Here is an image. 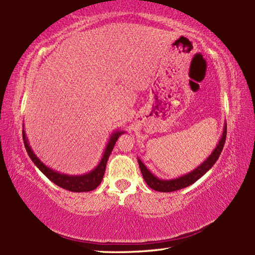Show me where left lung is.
Instances as JSON below:
<instances>
[{"mask_svg": "<svg viewBox=\"0 0 255 255\" xmlns=\"http://www.w3.org/2000/svg\"><path fill=\"white\" fill-rule=\"evenodd\" d=\"M226 136H227V125H225L223 136H221L217 147H216V149L213 151V153L208 156L207 160H205V162H203L202 164L197 166L196 169L193 170L192 172H189L187 174L183 175L181 177L174 178V180H160L159 177L154 176L152 173L145 167V165L141 161H140V159H138L140 171L142 173V176L144 178L145 183L148 184L149 187L154 189V191L163 192V193L178 191V189L192 185V184L196 182L198 178L202 177L206 172L209 171L211 169V166H213L216 163V161L218 160L226 142Z\"/></svg>", "mask_w": 255, "mask_h": 255, "instance_id": "obj_1", "label": "left lung"}]
</instances>
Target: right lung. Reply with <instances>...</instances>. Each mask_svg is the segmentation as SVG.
Masks as SVG:
<instances>
[{
	"label": "right lung",
	"mask_w": 255,
	"mask_h": 255,
	"mask_svg": "<svg viewBox=\"0 0 255 255\" xmlns=\"http://www.w3.org/2000/svg\"><path fill=\"white\" fill-rule=\"evenodd\" d=\"M122 133H124V131H115L112 134L110 140H108V143L106 145L104 154H103L99 165H97L93 171L86 173V174H83V175L61 174V173L51 170L50 167L46 166L39 159L37 158L36 154L34 153V151H32L30 148L28 140H27V138H26V133L24 130H23V140H24V144H25L27 153H28L31 161L34 162V164L42 173H44V174L48 178H49L52 183H55L56 185L67 189V191L81 193V192L93 191V189H95L97 186L100 185L102 180H103V176H104L107 160H108V158H110V155L112 153L114 145H115V143L117 141V139L119 138V136H121Z\"/></svg>",
	"instance_id": "1"
}]
</instances>
